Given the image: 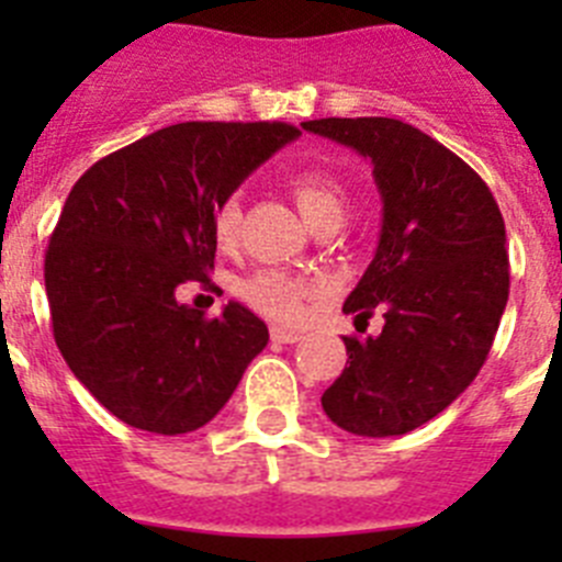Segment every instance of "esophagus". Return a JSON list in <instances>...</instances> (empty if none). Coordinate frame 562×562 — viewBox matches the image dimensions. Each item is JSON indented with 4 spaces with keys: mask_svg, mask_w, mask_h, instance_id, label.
Returning <instances> with one entry per match:
<instances>
[{
    "mask_svg": "<svg viewBox=\"0 0 562 562\" xmlns=\"http://www.w3.org/2000/svg\"><path fill=\"white\" fill-rule=\"evenodd\" d=\"M270 337L276 342H297L304 337V331H295V329H284V326H272Z\"/></svg>",
    "mask_w": 562,
    "mask_h": 562,
    "instance_id": "esophagus-1",
    "label": "esophagus"
}]
</instances>
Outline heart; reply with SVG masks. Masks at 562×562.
<instances>
[{
    "label": "heart",
    "mask_w": 562,
    "mask_h": 562,
    "mask_svg": "<svg viewBox=\"0 0 562 562\" xmlns=\"http://www.w3.org/2000/svg\"><path fill=\"white\" fill-rule=\"evenodd\" d=\"M286 186H290L292 200H295L306 225L329 211L342 213V188L329 171H297L292 173ZM238 222H241V205H238L236 196L220 202L211 220L213 241L220 250L236 245ZM310 292L312 286L306 281L281 270H258L238 284V295L245 297L252 310L272 317V321H286V324L301 317Z\"/></svg>",
    "instance_id": "obj_1"
}]
</instances>
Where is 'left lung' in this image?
Masks as SVG:
<instances>
[{"label": "left lung", "instance_id": "obj_1", "mask_svg": "<svg viewBox=\"0 0 562 562\" xmlns=\"http://www.w3.org/2000/svg\"><path fill=\"white\" fill-rule=\"evenodd\" d=\"M306 132L355 148L374 166L382 227L369 270L342 312L376 337H342L349 360L321 396L355 436H402L434 419L475 380L509 297V256L498 202L473 168L394 117H321Z\"/></svg>", "mask_w": 562, "mask_h": 562}]
</instances>
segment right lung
<instances>
[{"instance_id":"obj_1","label":"right lung","mask_w":562,"mask_h":562,"mask_svg":"<svg viewBox=\"0 0 562 562\" xmlns=\"http://www.w3.org/2000/svg\"><path fill=\"white\" fill-rule=\"evenodd\" d=\"M290 123H177L109 154L72 186L44 256L53 335L83 389L132 428L180 436L225 408L270 340L238 301L207 321L177 286L207 284L213 211Z\"/></svg>"}]
</instances>
